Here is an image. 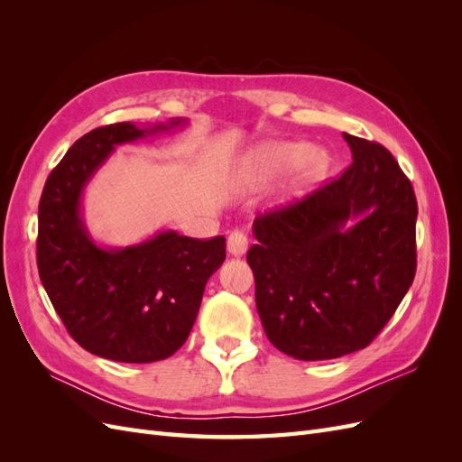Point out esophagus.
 Returning <instances> with one entry per match:
<instances>
[{"instance_id":"obj_1","label":"esophagus","mask_w":462,"mask_h":462,"mask_svg":"<svg viewBox=\"0 0 462 462\" xmlns=\"http://www.w3.org/2000/svg\"><path fill=\"white\" fill-rule=\"evenodd\" d=\"M227 250L233 256H243L248 250V236L243 231H231L227 236Z\"/></svg>"}]
</instances>
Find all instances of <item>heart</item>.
I'll list each match as a JSON object with an SVG mask.
<instances>
[{"instance_id": "1", "label": "heart", "mask_w": 462, "mask_h": 462, "mask_svg": "<svg viewBox=\"0 0 462 462\" xmlns=\"http://www.w3.org/2000/svg\"><path fill=\"white\" fill-rule=\"evenodd\" d=\"M295 166V177L292 183L302 187L312 183L326 171L328 158L324 152L309 150L304 144L295 143H265L253 152H248L235 171V180L241 187H256L279 173Z\"/></svg>"}]
</instances>
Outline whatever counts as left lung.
Returning <instances> with one entry per match:
<instances>
[{
	"label": "left lung",
	"mask_w": 462,
	"mask_h": 462,
	"mask_svg": "<svg viewBox=\"0 0 462 462\" xmlns=\"http://www.w3.org/2000/svg\"><path fill=\"white\" fill-rule=\"evenodd\" d=\"M343 138L353 163L304 200L258 216L246 254L263 331L299 360L368 346L416 273L411 180L382 144Z\"/></svg>",
	"instance_id": "left-lung-1"
}]
</instances>
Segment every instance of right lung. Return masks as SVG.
Segmentation results:
<instances>
[{"label":"right lung","instance_id":"add662e5","mask_svg":"<svg viewBox=\"0 0 462 462\" xmlns=\"http://www.w3.org/2000/svg\"><path fill=\"white\" fill-rule=\"evenodd\" d=\"M185 123L97 127L67 150L42 190V285L69 335L96 356L133 365L171 356L189 337L209 275L226 260V236L202 241L163 231L141 245L102 248L80 219V194L117 144Z\"/></svg>","mask_w":462,"mask_h":462}]
</instances>
